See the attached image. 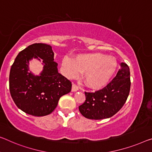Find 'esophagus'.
<instances>
[{
    "mask_svg": "<svg viewBox=\"0 0 152 152\" xmlns=\"http://www.w3.org/2000/svg\"><path fill=\"white\" fill-rule=\"evenodd\" d=\"M78 90V86H77L75 83H73V85H72V92H76V91H77Z\"/></svg>",
    "mask_w": 152,
    "mask_h": 152,
    "instance_id": "obj_1",
    "label": "esophagus"
}]
</instances>
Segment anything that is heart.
I'll return each instance as SVG.
<instances>
[{
    "label": "heart",
    "mask_w": 152,
    "mask_h": 152,
    "mask_svg": "<svg viewBox=\"0 0 152 152\" xmlns=\"http://www.w3.org/2000/svg\"><path fill=\"white\" fill-rule=\"evenodd\" d=\"M65 75L73 79L83 73L86 85L92 89L104 86L115 73L118 62L113 56L101 53H92L77 56L74 60L64 58L62 62Z\"/></svg>",
    "instance_id": "heart-1"
}]
</instances>
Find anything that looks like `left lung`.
<instances>
[{"instance_id":"left-lung-1","label":"left lung","mask_w":152,"mask_h":152,"mask_svg":"<svg viewBox=\"0 0 152 152\" xmlns=\"http://www.w3.org/2000/svg\"><path fill=\"white\" fill-rule=\"evenodd\" d=\"M130 69L125 62L116 76L102 89L85 92L86 100L79 107L81 115L90 120L111 118L122 109L129 95Z\"/></svg>"}]
</instances>
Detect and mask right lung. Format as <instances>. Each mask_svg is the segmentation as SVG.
Instances as JSON below:
<instances>
[{"label": "right lung", "instance_id": "1", "mask_svg": "<svg viewBox=\"0 0 152 152\" xmlns=\"http://www.w3.org/2000/svg\"><path fill=\"white\" fill-rule=\"evenodd\" d=\"M53 56L52 47L34 43L21 51L11 66V96L16 106L28 115H49L56 108L60 98L71 92V81L58 73ZM32 57L43 60L44 71L40 76L28 72V62Z\"/></svg>", "mask_w": 152, "mask_h": 152}]
</instances>
